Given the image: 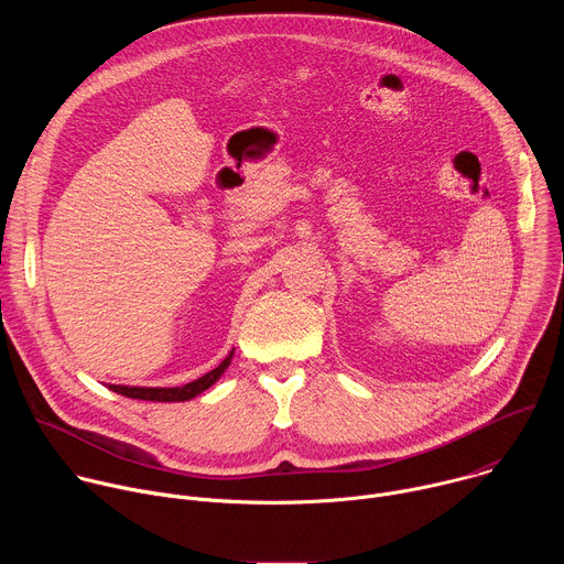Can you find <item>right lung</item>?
<instances>
[{
  "mask_svg": "<svg viewBox=\"0 0 564 564\" xmlns=\"http://www.w3.org/2000/svg\"><path fill=\"white\" fill-rule=\"evenodd\" d=\"M231 355L234 350L223 359L220 366H216L214 370H209L207 375L185 383V386H176V388H131V386H109L113 392L118 394H124V397H131V399H147V401H187L196 394H200L203 390H207L223 372L225 368L229 366L231 361Z\"/></svg>",
  "mask_w": 564,
  "mask_h": 564,
  "instance_id": "1",
  "label": "right lung"
}]
</instances>
